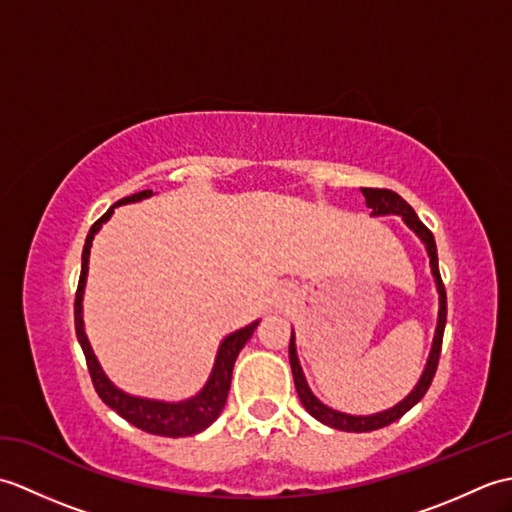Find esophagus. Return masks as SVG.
I'll list each match as a JSON object with an SVG mask.
<instances>
[{
  "label": "esophagus",
  "mask_w": 512,
  "mask_h": 512,
  "mask_svg": "<svg viewBox=\"0 0 512 512\" xmlns=\"http://www.w3.org/2000/svg\"><path fill=\"white\" fill-rule=\"evenodd\" d=\"M281 301H288V290H281Z\"/></svg>",
  "instance_id": "esophagus-1"
}]
</instances>
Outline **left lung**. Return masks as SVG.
<instances>
[{
  "label": "left lung",
  "instance_id": "1",
  "mask_svg": "<svg viewBox=\"0 0 512 512\" xmlns=\"http://www.w3.org/2000/svg\"><path fill=\"white\" fill-rule=\"evenodd\" d=\"M365 195V202L369 209H372V217H383V215H398L402 217V222H405L420 242L424 244V250H427L429 255V266H431V275H433V284H436L438 290V323H436V332H433V341H431V350L427 356V365H424L422 374L418 378L416 387H413L409 394L402 398L400 402H396L394 407H389L385 411H378V413H369V416H354V413H345L339 409H332L321 402L317 396L312 394V389L306 380V374H303L301 363H299V356H297V339H295V330L290 334V347H288V356H290V367H292V378H295V387H297V394L301 405L306 407V411L310 413L312 418H317L319 422L328 424L332 429H339V431H352V433H365V431H376V429H383L387 424L396 422L398 418L405 416V413L413 407L418 405L422 400V396L427 394V389L431 385L433 376H436V369H438V361H440V347H442V334H444V325H447V292H444L442 286V277H440V270H438V248H436V239H433L431 231L427 226H424L416 211L411 209V206L400 198L398 193L389 191V189H361Z\"/></svg>",
  "mask_w": 512,
  "mask_h": 512
}]
</instances>
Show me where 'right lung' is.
<instances>
[{"instance_id": "obj_1", "label": "right lung", "mask_w": 512, "mask_h": 512, "mask_svg": "<svg viewBox=\"0 0 512 512\" xmlns=\"http://www.w3.org/2000/svg\"><path fill=\"white\" fill-rule=\"evenodd\" d=\"M154 195V191H140L129 195V198L118 200L112 204L107 213L101 217L99 222H94L90 228L88 237H85L83 255H81V277H79V288H76V301H74V328H76V339L81 343V350L85 354V361H88V369L92 376V383L96 394L101 396L107 407H112L118 416L132 422L134 427L143 429L147 433H154V436H165V438H184V436H195V433L204 431L206 427L220 416L228 389H231V378H233V365L237 361L242 347L248 343L250 336L257 330L259 321H253L242 330H235L228 336H224L220 347H217L215 363L211 369V376L206 380L204 387L198 394L184 400H156V398H145V396H134L127 394L121 387H116L103 367L96 358L88 334H85V323H83V295H85V284H88V266H90V248L96 233L101 231L103 224L114 215L116 206L132 204L147 200Z\"/></svg>"}]
</instances>
